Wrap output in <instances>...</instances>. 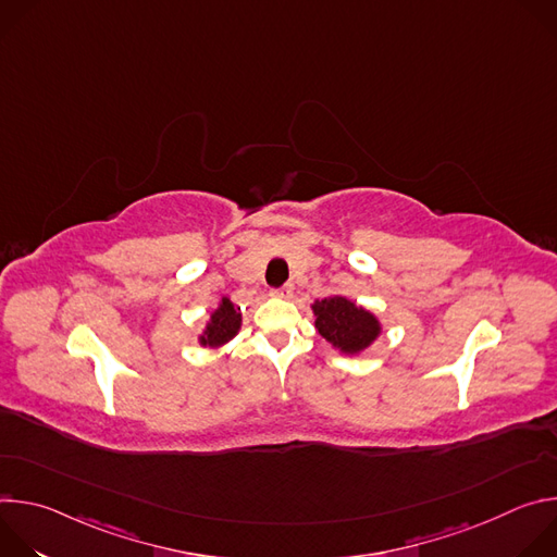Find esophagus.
Listing matches in <instances>:
<instances>
[{
    "mask_svg": "<svg viewBox=\"0 0 557 557\" xmlns=\"http://www.w3.org/2000/svg\"><path fill=\"white\" fill-rule=\"evenodd\" d=\"M293 293H295V288H293L290 284H286V286H282V288H275V290H271V295H273V297H277V299H290V297H293Z\"/></svg>",
    "mask_w": 557,
    "mask_h": 557,
    "instance_id": "1",
    "label": "esophagus"
}]
</instances>
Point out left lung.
Masks as SVG:
<instances>
[{
  "instance_id": "obj_1",
  "label": "left lung",
  "mask_w": 557,
  "mask_h": 557,
  "mask_svg": "<svg viewBox=\"0 0 557 557\" xmlns=\"http://www.w3.org/2000/svg\"><path fill=\"white\" fill-rule=\"evenodd\" d=\"M310 310L317 333L346 357H359L383 333L379 317L346 295L317 299Z\"/></svg>"
}]
</instances>
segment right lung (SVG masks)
<instances>
[{
	"mask_svg": "<svg viewBox=\"0 0 557 557\" xmlns=\"http://www.w3.org/2000/svg\"><path fill=\"white\" fill-rule=\"evenodd\" d=\"M243 329V312L237 308L231 297L222 295L218 299V306L211 310L209 320L198 335L200 348H222L226 346Z\"/></svg>",
	"mask_w": 557,
	"mask_h": 557,
	"instance_id": "obj_1",
	"label": "right lung"
}]
</instances>
